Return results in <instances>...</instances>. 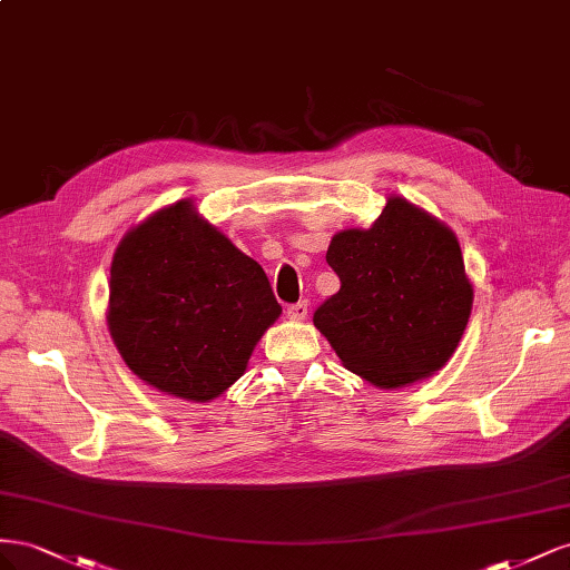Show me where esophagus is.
<instances>
[{"mask_svg":"<svg viewBox=\"0 0 570 570\" xmlns=\"http://www.w3.org/2000/svg\"><path fill=\"white\" fill-rule=\"evenodd\" d=\"M286 315H288V320L303 322V320L307 317V303H305V301H301V303L288 305V307H286Z\"/></svg>","mask_w":570,"mask_h":570,"instance_id":"obj_1","label":"esophagus"}]
</instances>
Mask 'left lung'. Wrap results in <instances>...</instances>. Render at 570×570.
Masks as SVG:
<instances>
[{"label":"left lung","instance_id":"obj_1","mask_svg":"<svg viewBox=\"0 0 570 570\" xmlns=\"http://www.w3.org/2000/svg\"><path fill=\"white\" fill-rule=\"evenodd\" d=\"M327 263L341 288L313 322L346 370L399 389L446 365L473 311V284L444 222L392 195L370 229L332 238Z\"/></svg>","mask_w":570,"mask_h":570}]
</instances>
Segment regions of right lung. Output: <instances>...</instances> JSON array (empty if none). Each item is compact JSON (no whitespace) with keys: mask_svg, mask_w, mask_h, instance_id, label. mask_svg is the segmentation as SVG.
I'll return each mask as SVG.
<instances>
[{"mask_svg":"<svg viewBox=\"0 0 570 570\" xmlns=\"http://www.w3.org/2000/svg\"><path fill=\"white\" fill-rule=\"evenodd\" d=\"M279 315L265 269L193 200L157 209L114 253L111 338L134 375L165 394L217 399Z\"/></svg>","mask_w":570,"mask_h":570,"instance_id":"add662e5","label":"right lung"}]
</instances>
